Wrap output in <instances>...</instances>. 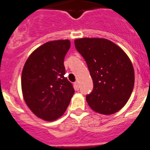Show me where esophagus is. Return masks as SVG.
I'll return each mask as SVG.
<instances>
[{"label":"esophagus","mask_w":150,"mask_h":150,"mask_svg":"<svg viewBox=\"0 0 150 150\" xmlns=\"http://www.w3.org/2000/svg\"><path fill=\"white\" fill-rule=\"evenodd\" d=\"M74 85H75V87L77 89V90L79 89V83H78V81H75V83H74Z\"/></svg>","instance_id":"34e87169"}]
</instances>
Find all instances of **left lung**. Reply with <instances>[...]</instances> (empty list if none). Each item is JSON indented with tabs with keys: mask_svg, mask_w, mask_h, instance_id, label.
Masks as SVG:
<instances>
[{
	"mask_svg": "<svg viewBox=\"0 0 150 150\" xmlns=\"http://www.w3.org/2000/svg\"><path fill=\"white\" fill-rule=\"evenodd\" d=\"M75 45L87 63L93 82V90L86 96L89 106L105 115L120 110L134 88V68L129 57L106 39H78Z\"/></svg>",
	"mask_w": 150,
	"mask_h": 150,
	"instance_id": "obj_1",
	"label": "left lung"
}]
</instances>
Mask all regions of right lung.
Returning a JSON list of instances; mask_svg holds the SVG:
<instances>
[{
	"mask_svg": "<svg viewBox=\"0 0 150 150\" xmlns=\"http://www.w3.org/2000/svg\"><path fill=\"white\" fill-rule=\"evenodd\" d=\"M70 41L48 42L30 55L21 73L24 99L36 117L54 121L61 117L74 95L72 84L64 77V58Z\"/></svg>",
	"mask_w": 150,
	"mask_h": 150,
	"instance_id": "add662e5",
	"label": "right lung"
}]
</instances>
